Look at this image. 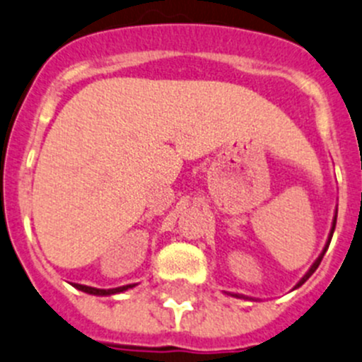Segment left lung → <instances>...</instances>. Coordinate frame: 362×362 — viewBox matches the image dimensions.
Listing matches in <instances>:
<instances>
[{
	"label": "left lung",
	"mask_w": 362,
	"mask_h": 362,
	"mask_svg": "<svg viewBox=\"0 0 362 362\" xmlns=\"http://www.w3.org/2000/svg\"><path fill=\"white\" fill-rule=\"evenodd\" d=\"M334 226H337V216H334V219H333V228H331L329 238H327V244H326V247H324L322 255H320V256H319V258H317V262H315L314 264H312V268H310V270H308V272H307V274H305V277H303V279H301V281H300V282H298V286H296V288H300V286H301V284H303V282H307V281H308V277H310V275H312V274H314V272H315V270H317V267H319V264H320V262H322V256H324V252H326V249H327V247H329V242H331V237H333V232H334Z\"/></svg>",
	"instance_id": "8db88e82"
}]
</instances>
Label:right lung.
I'll use <instances>...</instances> for the list:
<instances>
[{"mask_svg":"<svg viewBox=\"0 0 362 362\" xmlns=\"http://www.w3.org/2000/svg\"><path fill=\"white\" fill-rule=\"evenodd\" d=\"M74 288L80 289V291H85L88 294H99V296H107V294H115V293H122L127 291L129 288H134L132 284L129 286H122V288H115V289H98V288H90V286H81V284H73Z\"/></svg>","mask_w":362,"mask_h":362,"instance_id":"obj_1","label":"right lung"}]
</instances>
